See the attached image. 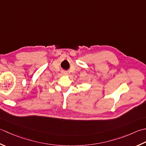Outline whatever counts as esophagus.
Instances as JSON below:
<instances>
[{
    "label": "esophagus",
    "instance_id": "1",
    "mask_svg": "<svg viewBox=\"0 0 146 146\" xmlns=\"http://www.w3.org/2000/svg\"><path fill=\"white\" fill-rule=\"evenodd\" d=\"M62 74H63V75H67V72H66V71H63V72H62Z\"/></svg>",
    "mask_w": 146,
    "mask_h": 146
}]
</instances>
